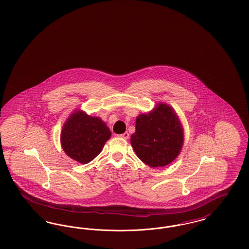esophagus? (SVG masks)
Listing matches in <instances>:
<instances>
[{"label": "esophagus", "mask_w": 249, "mask_h": 249, "mask_svg": "<svg viewBox=\"0 0 249 249\" xmlns=\"http://www.w3.org/2000/svg\"><path fill=\"white\" fill-rule=\"evenodd\" d=\"M120 137L123 138V139H129V134L128 132H124V133L120 134Z\"/></svg>", "instance_id": "34e87169"}]
</instances>
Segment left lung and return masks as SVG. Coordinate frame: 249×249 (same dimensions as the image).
<instances>
[{"label":"left lung","instance_id":"obj_1","mask_svg":"<svg viewBox=\"0 0 249 249\" xmlns=\"http://www.w3.org/2000/svg\"><path fill=\"white\" fill-rule=\"evenodd\" d=\"M130 143L137 157L149 167L169 165L183 144V129L175 111L160 104L148 114L139 115Z\"/></svg>","mask_w":249,"mask_h":249}]
</instances>
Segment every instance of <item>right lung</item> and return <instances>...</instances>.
<instances>
[{"label":"right lung","instance_id":"right-lung-1","mask_svg":"<svg viewBox=\"0 0 249 249\" xmlns=\"http://www.w3.org/2000/svg\"><path fill=\"white\" fill-rule=\"evenodd\" d=\"M110 136V129L100 118L76 110L63 126L61 144L72 160L87 164L99 155Z\"/></svg>","mask_w":249,"mask_h":249}]
</instances>
